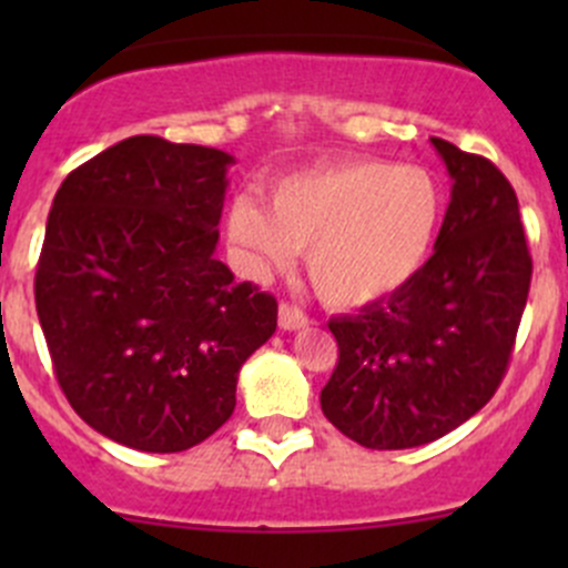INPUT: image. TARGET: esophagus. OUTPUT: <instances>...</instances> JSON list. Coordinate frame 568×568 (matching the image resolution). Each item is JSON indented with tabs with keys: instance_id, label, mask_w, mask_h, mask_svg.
Returning a JSON list of instances; mask_svg holds the SVG:
<instances>
[{
	"instance_id": "esophagus-1",
	"label": "esophagus",
	"mask_w": 568,
	"mask_h": 568,
	"mask_svg": "<svg viewBox=\"0 0 568 568\" xmlns=\"http://www.w3.org/2000/svg\"><path fill=\"white\" fill-rule=\"evenodd\" d=\"M277 321H280V326H283V329L294 332V329H302V326L307 324V313L300 311L296 305H288V302H283V305H280V311H277Z\"/></svg>"
}]
</instances>
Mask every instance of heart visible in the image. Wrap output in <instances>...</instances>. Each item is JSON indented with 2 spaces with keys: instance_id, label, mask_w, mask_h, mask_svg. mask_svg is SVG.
Here are the masks:
<instances>
[{
  "instance_id": "1",
  "label": "heart",
  "mask_w": 568,
  "mask_h": 568,
  "mask_svg": "<svg viewBox=\"0 0 568 568\" xmlns=\"http://www.w3.org/2000/svg\"><path fill=\"white\" fill-rule=\"evenodd\" d=\"M443 222V189L417 164L376 159L285 175L268 209L250 197L227 209V239L255 277L305 250L324 302L363 307L404 288L423 268Z\"/></svg>"
}]
</instances>
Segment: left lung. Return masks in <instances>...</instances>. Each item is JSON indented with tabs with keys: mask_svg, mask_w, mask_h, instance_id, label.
I'll list each match as a JSON object with an SVG mask.
<instances>
[{
	"mask_svg": "<svg viewBox=\"0 0 568 568\" xmlns=\"http://www.w3.org/2000/svg\"><path fill=\"white\" fill-rule=\"evenodd\" d=\"M454 189L434 255L357 316H337L326 420L371 450L434 443L484 409L508 371L532 261L517 192L484 156L432 136Z\"/></svg>",
	"mask_w": 568,
	"mask_h": 568,
	"instance_id": "obj_1",
	"label": "left lung"
}]
</instances>
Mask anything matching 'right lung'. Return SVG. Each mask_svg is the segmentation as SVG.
I'll return each instance as SVG.
<instances>
[{"label": "right lung", "mask_w": 568, "mask_h": 568, "mask_svg": "<svg viewBox=\"0 0 568 568\" xmlns=\"http://www.w3.org/2000/svg\"><path fill=\"white\" fill-rule=\"evenodd\" d=\"M233 156L140 134L57 189L36 272L54 376L88 426L148 454L203 443L277 300L216 261Z\"/></svg>", "instance_id": "add662e5"}]
</instances>
